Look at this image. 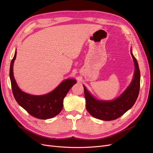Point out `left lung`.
I'll return each mask as SVG.
<instances>
[{
    "mask_svg": "<svg viewBox=\"0 0 153 153\" xmlns=\"http://www.w3.org/2000/svg\"><path fill=\"white\" fill-rule=\"evenodd\" d=\"M135 71L133 79L127 89L114 100H99L87 91L84 85L86 108L94 117L104 121L116 120L130 109L138 97L140 88V71L138 64L131 51Z\"/></svg>",
    "mask_w": 153,
    "mask_h": 153,
    "instance_id": "obj_1",
    "label": "left lung"
}]
</instances>
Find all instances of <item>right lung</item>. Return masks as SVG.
<instances>
[{
	"label": "right lung",
	"instance_id": "add662e5",
	"mask_svg": "<svg viewBox=\"0 0 153 153\" xmlns=\"http://www.w3.org/2000/svg\"><path fill=\"white\" fill-rule=\"evenodd\" d=\"M17 55L15 52L10 63V79L14 98L28 113L35 118L46 120L58 115L63 107V99L71 88L76 83V79H68L63 81L51 92L42 95H33L20 90L13 77V66Z\"/></svg>",
	"mask_w": 153,
	"mask_h": 153
}]
</instances>
